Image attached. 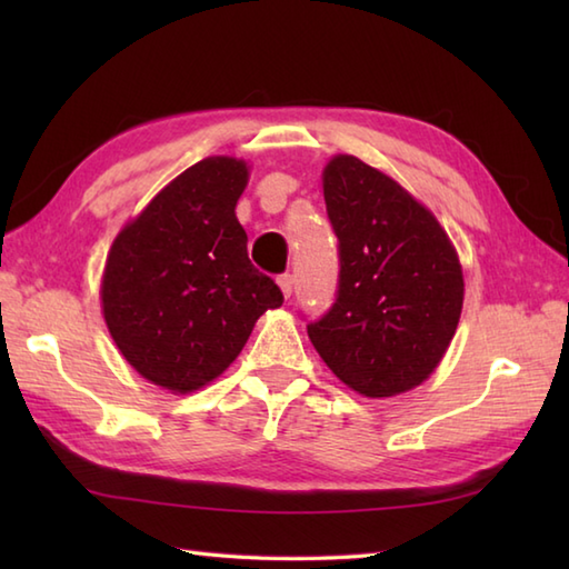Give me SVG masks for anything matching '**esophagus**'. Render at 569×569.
Masks as SVG:
<instances>
[{
  "instance_id": "esophagus-1",
  "label": "esophagus",
  "mask_w": 569,
  "mask_h": 569,
  "mask_svg": "<svg viewBox=\"0 0 569 569\" xmlns=\"http://www.w3.org/2000/svg\"><path fill=\"white\" fill-rule=\"evenodd\" d=\"M278 288H281L283 298H291V293H293V276L291 273L278 276Z\"/></svg>"
}]
</instances>
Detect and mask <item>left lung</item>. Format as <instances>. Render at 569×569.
<instances>
[{
	"label": "left lung",
	"mask_w": 569,
	"mask_h": 569,
	"mask_svg": "<svg viewBox=\"0 0 569 569\" xmlns=\"http://www.w3.org/2000/svg\"><path fill=\"white\" fill-rule=\"evenodd\" d=\"M322 192L340 239V291L308 325L325 365L367 398L416 389L438 369L457 332L465 276L452 239L389 173L337 153Z\"/></svg>",
	"instance_id": "obj_1"
}]
</instances>
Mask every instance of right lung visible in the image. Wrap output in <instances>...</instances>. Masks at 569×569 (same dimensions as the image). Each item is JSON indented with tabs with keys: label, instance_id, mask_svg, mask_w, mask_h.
<instances>
[{
	"label": "right lung",
	"instance_id": "obj_1",
	"mask_svg": "<svg viewBox=\"0 0 569 569\" xmlns=\"http://www.w3.org/2000/svg\"><path fill=\"white\" fill-rule=\"evenodd\" d=\"M251 166L208 156L156 192L107 253L104 325L139 377L171 393L212 383L283 296L247 253L234 208Z\"/></svg>",
	"mask_w": 569,
	"mask_h": 569
}]
</instances>
